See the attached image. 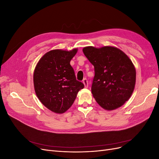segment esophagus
I'll return each mask as SVG.
<instances>
[{"mask_svg":"<svg viewBox=\"0 0 159 159\" xmlns=\"http://www.w3.org/2000/svg\"><path fill=\"white\" fill-rule=\"evenodd\" d=\"M83 83H84V84L85 85V88H88V81L87 79L84 78L83 80Z\"/></svg>","mask_w":159,"mask_h":159,"instance_id":"esophagus-1","label":"esophagus"}]
</instances>
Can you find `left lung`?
<instances>
[{"label": "left lung", "instance_id": "obj_1", "mask_svg": "<svg viewBox=\"0 0 159 159\" xmlns=\"http://www.w3.org/2000/svg\"><path fill=\"white\" fill-rule=\"evenodd\" d=\"M83 52L94 66L91 93L96 102L107 110L121 107L134 88L136 71L131 60L117 48L88 46Z\"/></svg>", "mask_w": 159, "mask_h": 159}]
</instances>
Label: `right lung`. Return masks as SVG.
Listing matches in <instances>:
<instances>
[{"instance_id": "right-lung-1", "label": "right lung", "mask_w": 159, "mask_h": 159, "mask_svg": "<svg viewBox=\"0 0 159 159\" xmlns=\"http://www.w3.org/2000/svg\"><path fill=\"white\" fill-rule=\"evenodd\" d=\"M78 50H54L47 52L38 61L34 73L37 97L52 111L62 113L74 102L78 91L84 88L76 80L70 62Z\"/></svg>"}]
</instances>
